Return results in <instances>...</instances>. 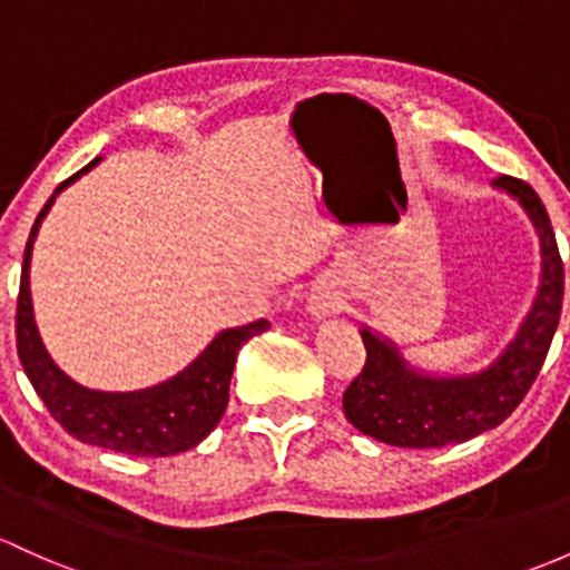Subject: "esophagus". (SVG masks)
Returning a JSON list of instances; mask_svg holds the SVG:
<instances>
[{
	"mask_svg": "<svg viewBox=\"0 0 570 570\" xmlns=\"http://www.w3.org/2000/svg\"><path fill=\"white\" fill-rule=\"evenodd\" d=\"M314 314H333L335 308H338L341 301L335 295H331V292H320V295H314Z\"/></svg>",
	"mask_w": 570,
	"mask_h": 570,
	"instance_id": "1",
	"label": "esophagus"
}]
</instances>
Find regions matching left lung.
Instances as JSON below:
<instances>
[{
    "instance_id": "left-lung-1",
    "label": "left lung",
    "mask_w": 570,
    "mask_h": 570,
    "mask_svg": "<svg viewBox=\"0 0 570 570\" xmlns=\"http://www.w3.org/2000/svg\"><path fill=\"white\" fill-rule=\"evenodd\" d=\"M494 183L522 202L541 235L543 273L532 311L500 361L472 376L417 374L393 344L363 331L365 363L344 391V415L374 440L395 448H442L472 440L500 426L522 404L547 361L566 292L552 220L524 179L502 175Z\"/></svg>"
}]
</instances>
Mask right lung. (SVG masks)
I'll list each match as a JSON object with an SVG mask.
<instances>
[{"label":"right lung","mask_w":570,"mask_h":570,"mask_svg":"<svg viewBox=\"0 0 570 570\" xmlns=\"http://www.w3.org/2000/svg\"><path fill=\"white\" fill-rule=\"evenodd\" d=\"M98 164L83 166L73 177L57 185L53 196L89 171ZM51 199L35 218L29 232L27 250H23L21 289L16 305V346L23 371L32 382L35 393L43 399L53 421L70 436L87 445L106 448V451L128 453V456H175V453L196 448L202 440L218 426L229 404V382L239 346L254 335L265 333L267 320H256L245 327L224 331L213 344L196 357L185 371L160 385L136 393H100L76 385L65 371H59L48 357L38 325L32 314V297H29V259H32V243L38 226L51 207Z\"/></svg>","instance_id":"right-lung-1"}]
</instances>
